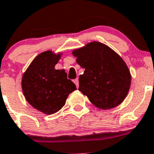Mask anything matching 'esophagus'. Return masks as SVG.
<instances>
[{
    "instance_id": "esophagus-1",
    "label": "esophagus",
    "mask_w": 154,
    "mask_h": 154,
    "mask_svg": "<svg viewBox=\"0 0 154 154\" xmlns=\"http://www.w3.org/2000/svg\"><path fill=\"white\" fill-rule=\"evenodd\" d=\"M73 82H74V83L75 84L76 87H77V88H79V82L78 79H74V80H73Z\"/></svg>"
}]
</instances>
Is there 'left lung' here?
Masks as SVG:
<instances>
[{
    "instance_id": "8db88e82",
    "label": "left lung",
    "mask_w": 154,
    "mask_h": 154,
    "mask_svg": "<svg viewBox=\"0 0 154 154\" xmlns=\"http://www.w3.org/2000/svg\"><path fill=\"white\" fill-rule=\"evenodd\" d=\"M85 69L79 90L97 108L110 109L123 103L131 84V75L123 58L109 46L92 42L72 51Z\"/></svg>"
}]
</instances>
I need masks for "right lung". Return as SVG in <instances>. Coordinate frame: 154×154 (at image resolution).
Returning <instances> with one entry per match:
<instances>
[{"label":"right lung","mask_w":154,"mask_h":154,"mask_svg":"<svg viewBox=\"0 0 154 154\" xmlns=\"http://www.w3.org/2000/svg\"><path fill=\"white\" fill-rule=\"evenodd\" d=\"M61 56L62 53L55 54L51 50L41 53L22 76L21 87L27 102L46 115L59 111L69 94L76 90L65 70L55 69Z\"/></svg>","instance_id":"right-lung-1"}]
</instances>
